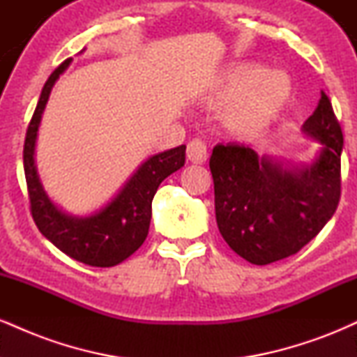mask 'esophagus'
<instances>
[{"label": "esophagus", "mask_w": 357, "mask_h": 357, "mask_svg": "<svg viewBox=\"0 0 357 357\" xmlns=\"http://www.w3.org/2000/svg\"><path fill=\"white\" fill-rule=\"evenodd\" d=\"M186 155L191 162H195V165H203L208 159L206 144H204L202 139H192L190 144H188Z\"/></svg>", "instance_id": "esophagus-1"}]
</instances>
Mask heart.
<instances>
[{
    "instance_id": "heart-1",
    "label": "heart",
    "mask_w": 357,
    "mask_h": 357,
    "mask_svg": "<svg viewBox=\"0 0 357 357\" xmlns=\"http://www.w3.org/2000/svg\"><path fill=\"white\" fill-rule=\"evenodd\" d=\"M290 96V84L280 72L258 65H238L221 77L215 97L233 100L230 122L241 134L261 132L275 121Z\"/></svg>"
}]
</instances>
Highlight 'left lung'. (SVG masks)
<instances>
[{"label":"left lung","instance_id":"1","mask_svg":"<svg viewBox=\"0 0 357 357\" xmlns=\"http://www.w3.org/2000/svg\"><path fill=\"white\" fill-rule=\"evenodd\" d=\"M302 132L321 144L310 165L258 155L236 142L213 147L210 169L218 230L228 247L253 265L297 253L333 218L339 204L344 139L324 92Z\"/></svg>","mask_w":357,"mask_h":357}]
</instances>
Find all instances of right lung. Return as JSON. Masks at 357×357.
<instances>
[{
    "mask_svg": "<svg viewBox=\"0 0 357 357\" xmlns=\"http://www.w3.org/2000/svg\"><path fill=\"white\" fill-rule=\"evenodd\" d=\"M70 63L72 59L65 60L48 77L26 130L23 166L31 215L45 238L50 240L65 255L90 267H114L129 258L144 243L149 231L155 191L167 176L184 166L186 146H178L147 158L117 195L97 211L77 216L61 210L52 202L40 181L35 165V147L40 122L53 85Z\"/></svg>",
    "mask_w": 357,
    "mask_h": 357,
    "instance_id": "right-lung-1",
    "label": "right lung"
}]
</instances>
